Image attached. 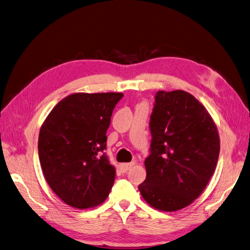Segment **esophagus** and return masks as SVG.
<instances>
[{
    "label": "esophagus",
    "instance_id": "obj_1",
    "mask_svg": "<svg viewBox=\"0 0 250 250\" xmlns=\"http://www.w3.org/2000/svg\"><path fill=\"white\" fill-rule=\"evenodd\" d=\"M134 166V163H126V164H121L120 165V170H121V172H126L127 170H130L132 167Z\"/></svg>",
    "mask_w": 250,
    "mask_h": 250
}]
</instances>
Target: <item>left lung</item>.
<instances>
[{
  "instance_id": "left-lung-1",
  "label": "left lung",
  "mask_w": 250,
  "mask_h": 250,
  "mask_svg": "<svg viewBox=\"0 0 250 250\" xmlns=\"http://www.w3.org/2000/svg\"><path fill=\"white\" fill-rule=\"evenodd\" d=\"M150 129L151 154L138 190L151 207L173 212L193 203L213 175L219 131L207 108L182 89L156 93Z\"/></svg>"
}]
</instances>
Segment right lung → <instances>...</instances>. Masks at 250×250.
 Returning <instances> with one entry per match:
<instances>
[{"mask_svg":"<svg viewBox=\"0 0 250 250\" xmlns=\"http://www.w3.org/2000/svg\"><path fill=\"white\" fill-rule=\"evenodd\" d=\"M123 93H74L57 104L41 125L39 159L44 177L61 200L77 209L104 203L116 169L106 155V131Z\"/></svg>","mask_w":250,"mask_h":250,"instance_id":"obj_1","label":"right lung"}]
</instances>
